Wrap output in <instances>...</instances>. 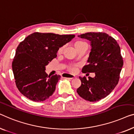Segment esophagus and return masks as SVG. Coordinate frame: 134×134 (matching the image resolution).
<instances>
[{
    "mask_svg": "<svg viewBox=\"0 0 134 134\" xmlns=\"http://www.w3.org/2000/svg\"><path fill=\"white\" fill-rule=\"evenodd\" d=\"M62 76L64 77V78L66 79H74L75 76L73 75H70V74H63Z\"/></svg>",
    "mask_w": 134,
    "mask_h": 134,
    "instance_id": "34e87169",
    "label": "esophagus"
}]
</instances>
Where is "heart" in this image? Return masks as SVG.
Wrapping results in <instances>:
<instances>
[{
  "instance_id": "heart-1",
  "label": "heart",
  "mask_w": 134,
  "mask_h": 134,
  "mask_svg": "<svg viewBox=\"0 0 134 134\" xmlns=\"http://www.w3.org/2000/svg\"><path fill=\"white\" fill-rule=\"evenodd\" d=\"M83 43H85V42H82V41H77L75 44V47H77V46L80 45V44H83ZM63 48H64L63 46H62V47L59 48V51H58L59 52V53H62V51L63 50ZM77 66L76 65H73L69 66L68 67V70L70 72H75L77 71Z\"/></svg>"
}]
</instances>
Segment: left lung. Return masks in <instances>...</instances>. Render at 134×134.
I'll use <instances>...</instances> for the list:
<instances>
[{"label": "left lung", "mask_w": 134, "mask_h": 134, "mask_svg": "<svg viewBox=\"0 0 134 134\" xmlns=\"http://www.w3.org/2000/svg\"><path fill=\"white\" fill-rule=\"evenodd\" d=\"M91 42V51L88 65L84 66L83 73L95 72L94 78L79 77L81 86L77 90L83 99L97 102L108 96L119 83L123 65L120 48L112 37L104 32H87L79 35Z\"/></svg>", "instance_id": "left-lung-1"}]
</instances>
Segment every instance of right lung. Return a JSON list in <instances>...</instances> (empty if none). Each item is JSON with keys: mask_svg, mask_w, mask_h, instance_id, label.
Segmentation results:
<instances>
[{"mask_svg": "<svg viewBox=\"0 0 134 134\" xmlns=\"http://www.w3.org/2000/svg\"><path fill=\"white\" fill-rule=\"evenodd\" d=\"M74 37L36 32L19 43L12 68L21 94L34 102H43L53 95L60 76L48 75L44 71L45 66L57 57L59 48Z\"/></svg>", "mask_w": 134, "mask_h": 134, "instance_id": "right-lung-1", "label": "right lung"}]
</instances>
